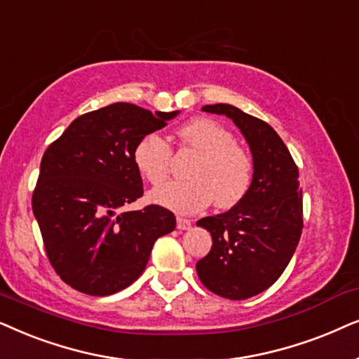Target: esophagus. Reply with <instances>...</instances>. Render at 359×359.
<instances>
[{
	"instance_id": "esophagus-1",
	"label": "esophagus",
	"mask_w": 359,
	"mask_h": 359,
	"mask_svg": "<svg viewBox=\"0 0 359 359\" xmlns=\"http://www.w3.org/2000/svg\"><path fill=\"white\" fill-rule=\"evenodd\" d=\"M177 228L182 229V231H185V229L192 228V222H190V219H187V218L177 217Z\"/></svg>"
}]
</instances>
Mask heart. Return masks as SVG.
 Masks as SVG:
<instances>
[{"label": "heart", "instance_id": "obj_1", "mask_svg": "<svg viewBox=\"0 0 359 359\" xmlns=\"http://www.w3.org/2000/svg\"><path fill=\"white\" fill-rule=\"evenodd\" d=\"M184 147L198 152L187 172L190 180H175L149 194L152 202L180 215L197 213L215 202L218 208H231L246 197L252 182L251 157L235 144V136L222 124L197 118L179 130ZM133 162L147 182L165 179L170 164V146L157 133L136 142Z\"/></svg>", "mask_w": 359, "mask_h": 359}]
</instances>
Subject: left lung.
I'll use <instances>...</instances> for the list:
<instances>
[{
	"mask_svg": "<svg viewBox=\"0 0 359 359\" xmlns=\"http://www.w3.org/2000/svg\"><path fill=\"white\" fill-rule=\"evenodd\" d=\"M202 109L229 118L245 136L252 156V182L235 207L197 222L213 241L197 262V272L213 294L250 299L279 279L299 245L304 226L299 169L267 123L226 103Z\"/></svg>",
	"mask_w": 359,
	"mask_h": 359,
	"instance_id": "1",
	"label": "left lung"
}]
</instances>
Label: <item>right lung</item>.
I'll list each match as a JSON object with an SVG mask.
<instances>
[{
    "mask_svg": "<svg viewBox=\"0 0 359 359\" xmlns=\"http://www.w3.org/2000/svg\"><path fill=\"white\" fill-rule=\"evenodd\" d=\"M179 113L113 103L74 119L47 147L32 212L50 264L70 287L98 297L126 289L144 272L157 238L174 231V213L159 205L119 210L144 192L136 142Z\"/></svg>",
    "mask_w": 359,
    "mask_h": 359,
    "instance_id": "1",
    "label": "right lung"
}]
</instances>
